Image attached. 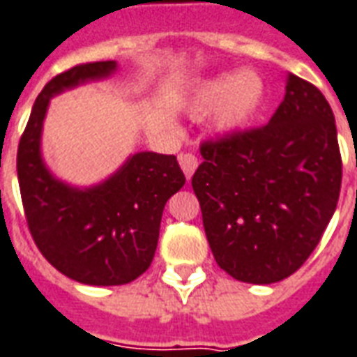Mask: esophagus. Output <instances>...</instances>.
<instances>
[{
  "label": "esophagus",
  "mask_w": 357,
  "mask_h": 357,
  "mask_svg": "<svg viewBox=\"0 0 357 357\" xmlns=\"http://www.w3.org/2000/svg\"><path fill=\"white\" fill-rule=\"evenodd\" d=\"M179 166H181V170L185 174L187 179H191V176L197 170V166H199V158L195 157L192 153H181L178 157Z\"/></svg>",
  "instance_id": "1"
}]
</instances>
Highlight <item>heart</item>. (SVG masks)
<instances>
[{
  "label": "heart",
  "instance_id": "heart-1",
  "mask_svg": "<svg viewBox=\"0 0 357 357\" xmlns=\"http://www.w3.org/2000/svg\"><path fill=\"white\" fill-rule=\"evenodd\" d=\"M266 100L265 81L252 70L221 73L206 79L191 100L195 115L213 113V126L221 134L245 130L259 115Z\"/></svg>",
  "mask_w": 357,
  "mask_h": 357
}]
</instances>
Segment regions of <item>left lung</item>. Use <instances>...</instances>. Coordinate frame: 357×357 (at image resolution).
<instances>
[{"label": "left lung", "mask_w": 357, "mask_h": 357, "mask_svg": "<svg viewBox=\"0 0 357 357\" xmlns=\"http://www.w3.org/2000/svg\"><path fill=\"white\" fill-rule=\"evenodd\" d=\"M191 183L218 265L248 284L291 276L333 218L342 179L326 96L289 73L268 125L200 145Z\"/></svg>", "instance_id": "8db88e82"}]
</instances>
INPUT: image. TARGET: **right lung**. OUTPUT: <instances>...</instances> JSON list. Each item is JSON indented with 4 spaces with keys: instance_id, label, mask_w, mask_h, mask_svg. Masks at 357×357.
<instances>
[{
    "instance_id": "1",
    "label": "right lung",
    "mask_w": 357,
    "mask_h": 357,
    "mask_svg": "<svg viewBox=\"0 0 357 357\" xmlns=\"http://www.w3.org/2000/svg\"><path fill=\"white\" fill-rule=\"evenodd\" d=\"M117 62L79 64L52 77L36 100L17 153L24 213L43 257L68 278L121 286L149 268L166 200L185 176L174 155L142 151L98 185L71 187L45 166L41 130L52 96L113 75Z\"/></svg>"
}]
</instances>
